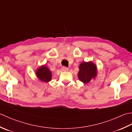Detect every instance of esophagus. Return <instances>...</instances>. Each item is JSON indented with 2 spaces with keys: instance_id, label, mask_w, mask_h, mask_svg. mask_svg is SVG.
<instances>
[{
  "instance_id": "34e87169",
  "label": "esophagus",
  "mask_w": 132,
  "mask_h": 132,
  "mask_svg": "<svg viewBox=\"0 0 132 132\" xmlns=\"http://www.w3.org/2000/svg\"><path fill=\"white\" fill-rule=\"evenodd\" d=\"M61 70H62L63 71H67L68 70V68L66 67H63L62 68H61Z\"/></svg>"
}]
</instances>
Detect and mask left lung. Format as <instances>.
<instances>
[{
	"instance_id": "obj_1",
	"label": "left lung",
	"mask_w": 132,
	"mask_h": 132,
	"mask_svg": "<svg viewBox=\"0 0 132 132\" xmlns=\"http://www.w3.org/2000/svg\"><path fill=\"white\" fill-rule=\"evenodd\" d=\"M78 77L80 81L87 84L97 75V67L92 62H83L79 66Z\"/></svg>"
}]
</instances>
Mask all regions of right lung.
Returning <instances> with one entry per match:
<instances>
[{
    "mask_svg": "<svg viewBox=\"0 0 132 132\" xmlns=\"http://www.w3.org/2000/svg\"><path fill=\"white\" fill-rule=\"evenodd\" d=\"M36 75L39 80L46 82L51 81V77H52L51 71L45 65L40 67L37 70Z\"/></svg>",
    "mask_w": 132,
    "mask_h": 132,
    "instance_id": "add662e5",
    "label": "right lung"
}]
</instances>
